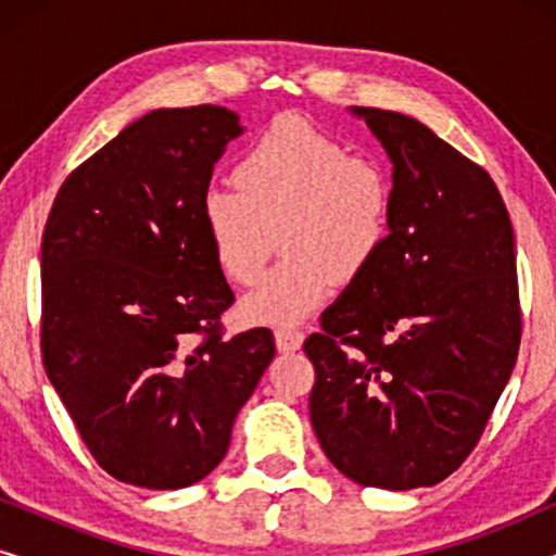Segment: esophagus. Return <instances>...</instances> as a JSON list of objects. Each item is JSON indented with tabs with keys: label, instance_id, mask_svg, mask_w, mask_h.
I'll return each mask as SVG.
<instances>
[{
	"label": "esophagus",
	"instance_id": "1",
	"mask_svg": "<svg viewBox=\"0 0 556 556\" xmlns=\"http://www.w3.org/2000/svg\"><path fill=\"white\" fill-rule=\"evenodd\" d=\"M303 344V333L299 329H278L276 331V346L278 352H295Z\"/></svg>",
	"mask_w": 556,
	"mask_h": 556
}]
</instances>
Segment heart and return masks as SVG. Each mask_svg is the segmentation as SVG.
<instances>
[{"label": "heart", "mask_w": 556, "mask_h": 556, "mask_svg": "<svg viewBox=\"0 0 556 556\" xmlns=\"http://www.w3.org/2000/svg\"><path fill=\"white\" fill-rule=\"evenodd\" d=\"M235 189L204 197L217 268L250 286L280 238L283 261L240 303L248 324L291 329L329 299L337 280L359 278L392 230V179L377 159L299 116H280L245 149Z\"/></svg>", "instance_id": "heart-1"}]
</instances>
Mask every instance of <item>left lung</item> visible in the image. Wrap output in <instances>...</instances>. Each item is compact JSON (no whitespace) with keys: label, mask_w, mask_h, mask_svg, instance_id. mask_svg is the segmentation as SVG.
Instances as JSON below:
<instances>
[{"label":"left lung","mask_w":556,"mask_h":556,"mask_svg":"<svg viewBox=\"0 0 556 556\" xmlns=\"http://www.w3.org/2000/svg\"><path fill=\"white\" fill-rule=\"evenodd\" d=\"M392 162V230L303 341L311 425L354 483L435 485L460 468L521 341L514 230L483 166L420 121L352 109Z\"/></svg>","instance_id":"1"}]
</instances>
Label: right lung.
Returning a JSON list of instances; mask_svg holds the SVG:
<instances>
[{
    "instance_id": "obj_1",
    "label": "right lung",
    "mask_w": 556,
    "mask_h": 556,
    "mask_svg": "<svg viewBox=\"0 0 556 556\" xmlns=\"http://www.w3.org/2000/svg\"><path fill=\"white\" fill-rule=\"evenodd\" d=\"M242 134L223 105L159 109L63 181L42 232V364L105 473L154 491L217 468L276 356L225 339L232 306L204 227L212 169Z\"/></svg>"
}]
</instances>
